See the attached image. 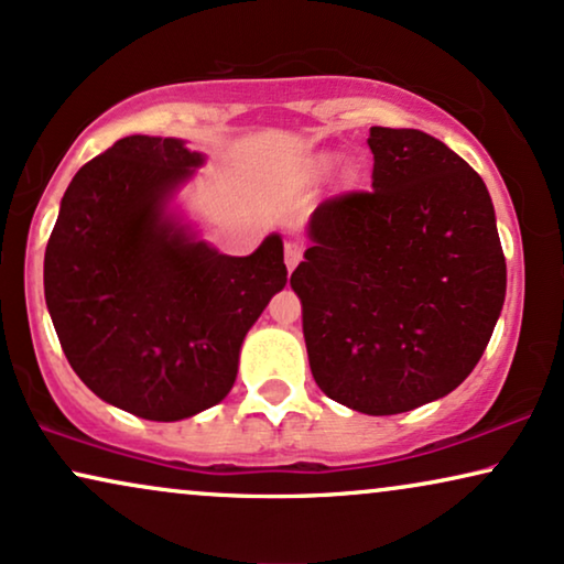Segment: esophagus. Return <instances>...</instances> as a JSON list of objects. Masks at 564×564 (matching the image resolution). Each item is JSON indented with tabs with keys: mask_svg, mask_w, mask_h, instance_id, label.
<instances>
[{
	"mask_svg": "<svg viewBox=\"0 0 564 564\" xmlns=\"http://www.w3.org/2000/svg\"><path fill=\"white\" fill-rule=\"evenodd\" d=\"M302 260V245L299 242H286V268L294 270Z\"/></svg>",
	"mask_w": 564,
	"mask_h": 564,
	"instance_id": "esophagus-1",
	"label": "esophagus"
}]
</instances>
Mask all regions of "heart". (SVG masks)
Returning <instances> with one entry per match:
<instances>
[{
  "mask_svg": "<svg viewBox=\"0 0 564 564\" xmlns=\"http://www.w3.org/2000/svg\"><path fill=\"white\" fill-rule=\"evenodd\" d=\"M314 167H317V172H322V175H325V172H329V170L335 167V156H329V154L319 156V160H317V164H314Z\"/></svg>",
  "mask_w": 564,
  "mask_h": 564,
  "instance_id": "heart-1",
  "label": "heart"
}]
</instances>
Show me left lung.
Masks as SVG:
<instances>
[{
  "label": "left lung",
  "instance_id": "8db88e82",
  "mask_svg": "<svg viewBox=\"0 0 564 564\" xmlns=\"http://www.w3.org/2000/svg\"><path fill=\"white\" fill-rule=\"evenodd\" d=\"M369 147L371 191L314 208L291 289L322 392L397 415L454 392L482 358L506 258L487 185L444 141L373 126Z\"/></svg>",
  "mask_w": 564,
  "mask_h": 564
}]
</instances>
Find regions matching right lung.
<instances>
[{
  "instance_id": "obj_1",
  "label": "right lung",
  "mask_w": 564,
  "mask_h": 564,
  "mask_svg": "<svg viewBox=\"0 0 564 564\" xmlns=\"http://www.w3.org/2000/svg\"><path fill=\"white\" fill-rule=\"evenodd\" d=\"M204 162L183 139L116 141L66 187L43 260L51 322L77 377L160 423L231 392L247 333L289 281L281 235L235 258L180 212Z\"/></svg>"
}]
</instances>
